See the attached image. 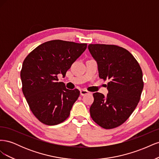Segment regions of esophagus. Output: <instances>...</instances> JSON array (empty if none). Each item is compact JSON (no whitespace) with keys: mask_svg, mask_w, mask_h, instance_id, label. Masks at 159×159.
Segmentation results:
<instances>
[{"mask_svg":"<svg viewBox=\"0 0 159 159\" xmlns=\"http://www.w3.org/2000/svg\"><path fill=\"white\" fill-rule=\"evenodd\" d=\"M89 93V92L88 91L85 90V89H82V90L80 91V95H81V96H84V95H87V94H88Z\"/></svg>","mask_w":159,"mask_h":159,"instance_id":"34e87169","label":"esophagus"}]
</instances>
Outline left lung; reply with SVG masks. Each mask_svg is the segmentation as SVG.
<instances>
[{
	"mask_svg": "<svg viewBox=\"0 0 159 159\" xmlns=\"http://www.w3.org/2000/svg\"><path fill=\"white\" fill-rule=\"evenodd\" d=\"M88 50L98 64L100 78L109 80L107 96L96 92L90 115L102 127L121 125L132 114L143 89V72L134 56L115 45L89 44Z\"/></svg>",
	"mask_w": 159,
	"mask_h": 159,
	"instance_id": "obj_1",
	"label": "left lung"
}]
</instances>
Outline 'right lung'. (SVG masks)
Segmentation results:
<instances>
[{"instance_id": "add662e5", "label": "right lung", "mask_w": 159, "mask_h": 159, "mask_svg": "<svg viewBox=\"0 0 159 159\" xmlns=\"http://www.w3.org/2000/svg\"><path fill=\"white\" fill-rule=\"evenodd\" d=\"M87 44L60 40L43 43L24 60L20 78L22 92L30 110L40 121L55 125L69 117L80 95L78 89H67L58 82L83 54Z\"/></svg>"}]
</instances>
